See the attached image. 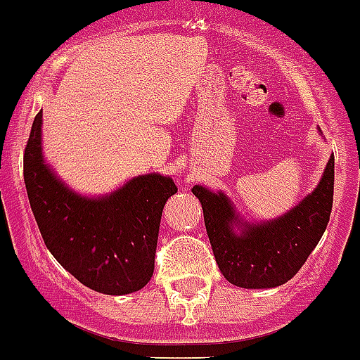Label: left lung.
<instances>
[{
  "label": "left lung",
  "mask_w": 360,
  "mask_h": 360,
  "mask_svg": "<svg viewBox=\"0 0 360 360\" xmlns=\"http://www.w3.org/2000/svg\"><path fill=\"white\" fill-rule=\"evenodd\" d=\"M333 165L332 153L310 195L285 214L266 221L241 218L224 191L193 187V195L202 203L216 263L229 283L241 288H274L297 274L328 225Z\"/></svg>",
  "instance_id": "8db88e82"
}]
</instances>
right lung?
<instances>
[{
    "label": "right lung",
    "mask_w": 360,
    "mask_h": 360,
    "mask_svg": "<svg viewBox=\"0 0 360 360\" xmlns=\"http://www.w3.org/2000/svg\"><path fill=\"white\" fill-rule=\"evenodd\" d=\"M43 111L25 149L28 202L46 249L59 265L95 292L124 295L148 285L155 270L158 229L173 178L139 174L103 196L75 193L43 157Z\"/></svg>",
    "instance_id": "right-lung-1"
}]
</instances>
